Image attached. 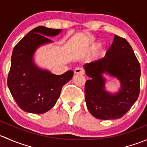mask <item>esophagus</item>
<instances>
[{"label":"esophagus","instance_id":"34e87169","mask_svg":"<svg viewBox=\"0 0 147 147\" xmlns=\"http://www.w3.org/2000/svg\"><path fill=\"white\" fill-rule=\"evenodd\" d=\"M75 74H82V75H83V74L84 73V69L82 67H77L76 69H75Z\"/></svg>","mask_w":147,"mask_h":147}]
</instances>
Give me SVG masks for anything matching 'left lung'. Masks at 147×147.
Returning a JSON list of instances; mask_svg holds the SVG:
<instances>
[{"label": "left lung", "instance_id": "left-lung-1", "mask_svg": "<svg viewBox=\"0 0 147 147\" xmlns=\"http://www.w3.org/2000/svg\"><path fill=\"white\" fill-rule=\"evenodd\" d=\"M91 80L84 86L89 112L97 119L109 120L124 116L135 103L140 90V64L127 40L115 35L102 58L84 65ZM105 72L117 77L121 83L119 93L112 95L104 90Z\"/></svg>", "mask_w": 147, "mask_h": 147}]
</instances>
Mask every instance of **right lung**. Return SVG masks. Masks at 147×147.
<instances>
[{
    "mask_svg": "<svg viewBox=\"0 0 147 147\" xmlns=\"http://www.w3.org/2000/svg\"><path fill=\"white\" fill-rule=\"evenodd\" d=\"M61 31V29L38 26L14 47L8 86L15 101L23 111L33 114L49 111L55 105L63 85L72 78V70L56 75L40 69L32 62L36 49L52 42L47 36H55Z\"/></svg>",
    "mask_w": 147,
    "mask_h": 147,
    "instance_id": "right-lung-1",
    "label": "right lung"
}]
</instances>
